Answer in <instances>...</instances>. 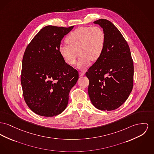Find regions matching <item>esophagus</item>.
<instances>
[{"label": "esophagus", "mask_w": 154, "mask_h": 154, "mask_svg": "<svg viewBox=\"0 0 154 154\" xmlns=\"http://www.w3.org/2000/svg\"><path fill=\"white\" fill-rule=\"evenodd\" d=\"M84 74H85V73L84 72H79V75L80 76H83V75H84Z\"/></svg>", "instance_id": "esophagus-1"}]
</instances>
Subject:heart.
Listing matches in <instances>:
<instances>
[{"label":"heart","mask_w":154,"mask_h":154,"mask_svg":"<svg viewBox=\"0 0 154 154\" xmlns=\"http://www.w3.org/2000/svg\"><path fill=\"white\" fill-rule=\"evenodd\" d=\"M68 44H61L59 52L66 63L74 65L79 54L81 55L77 67L85 70L91 60L97 61L103 53L105 35L102 28L98 26L82 27L72 32L66 38Z\"/></svg>","instance_id":"heart-1"}]
</instances>
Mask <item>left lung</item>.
Wrapping results in <instances>:
<instances>
[{
	"label": "left lung",
	"instance_id": "1",
	"mask_svg": "<svg viewBox=\"0 0 154 154\" xmlns=\"http://www.w3.org/2000/svg\"><path fill=\"white\" fill-rule=\"evenodd\" d=\"M105 35L103 53L85 75L92 105L101 110H113L128 98L133 86L134 66L130 48L119 30L106 19L94 22Z\"/></svg>",
	"mask_w": 154,
	"mask_h": 154
}]
</instances>
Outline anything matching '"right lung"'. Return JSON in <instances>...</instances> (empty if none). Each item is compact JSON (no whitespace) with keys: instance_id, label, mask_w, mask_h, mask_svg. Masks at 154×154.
<instances>
[{"instance_id":"right-lung-1","label":"right lung","mask_w":154,"mask_h":154,"mask_svg":"<svg viewBox=\"0 0 154 154\" xmlns=\"http://www.w3.org/2000/svg\"><path fill=\"white\" fill-rule=\"evenodd\" d=\"M74 27L48 26L36 34L24 52L21 74L24 100L38 115L52 117L66 108L79 72L59 52L60 42Z\"/></svg>"}]
</instances>
